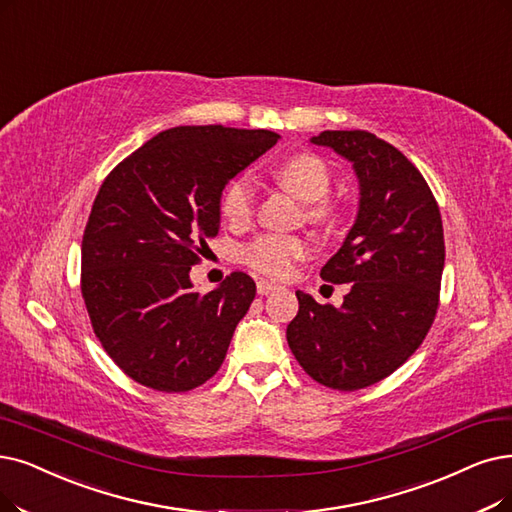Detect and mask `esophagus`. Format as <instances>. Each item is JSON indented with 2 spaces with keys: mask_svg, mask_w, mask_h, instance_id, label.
I'll list each match as a JSON object with an SVG mask.
<instances>
[{
  "mask_svg": "<svg viewBox=\"0 0 512 512\" xmlns=\"http://www.w3.org/2000/svg\"><path fill=\"white\" fill-rule=\"evenodd\" d=\"M256 290H258V294H260V296H267V294H273V292L277 290V285H275V283H271V281H264V279H260V281L256 283Z\"/></svg>",
  "mask_w": 512,
  "mask_h": 512,
  "instance_id": "34e87169",
  "label": "esophagus"
}]
</instances>
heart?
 Instances as JSON below:
<instances>
[{"mask_svg":"<svg viewBox=\"0 0 512 512\" xmlns=\"http://www.w3.org/2000/svg\"><path fill=\"white\" fill-rule=\"evenodd\" d=\"M279 185L304 201V216L317 227H332L340 218L338 201L327 195L332 170L315 153H294L273 170ZM220 212L233 227L250 222L254 214V189L245 176L233 178L220 199ZM311 254V243L298 235H260L243 248V262L250 269L275 279L288 277L294 264Z\"/></svg>","mask_w":512,"mask_h":512,"instance_id":"obj_1","label":"heart"}]
</instances>
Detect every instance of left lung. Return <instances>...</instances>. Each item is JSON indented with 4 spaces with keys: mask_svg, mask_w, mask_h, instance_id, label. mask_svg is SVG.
Returning a JSON list of instances; mask_svg holds the SVG:
<instances>
[{
    "mask_svg": "<svg viewBox=\"0 0 512 512\" xmlns=\"http://www.w3.org/2000/svg\"><path fill=\"white\" fill-rule=\"evenodd\" d=\"M311 142L353 161L359 214L321 277L351 283L342 306L296 292L288 344L302 370L336 391L372 386L410 359L435 321L445 264L437 199L414 163L365 130Z\"/></svg>",
    "mask_w": 512,
    "mask_h": 512,
    "instance_id": "left-lung-1",
    "label": "left lung"
}]
</instances>
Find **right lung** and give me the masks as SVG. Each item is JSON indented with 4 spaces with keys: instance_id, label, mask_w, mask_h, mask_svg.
<instances>
[{
    "instance_id": "obj_1",
    "label": "right lung",
    "mask_w": 512,
    "mask_h": 512,
    "mask_svg": "<svg viewBox=\"0 0 512 512\" xmlns=\"http://www.w3.org/2000/svg\"><path fill=\"white\" fill-rule=\"evenodd\" d=\"M277 140L178 126L102 180L81 241V296L102 349L134 382L187 393L218 372L256 283L235 271L199 296L189 273L218 233L224 185Z\"/></svg>"
}]
</instances>
